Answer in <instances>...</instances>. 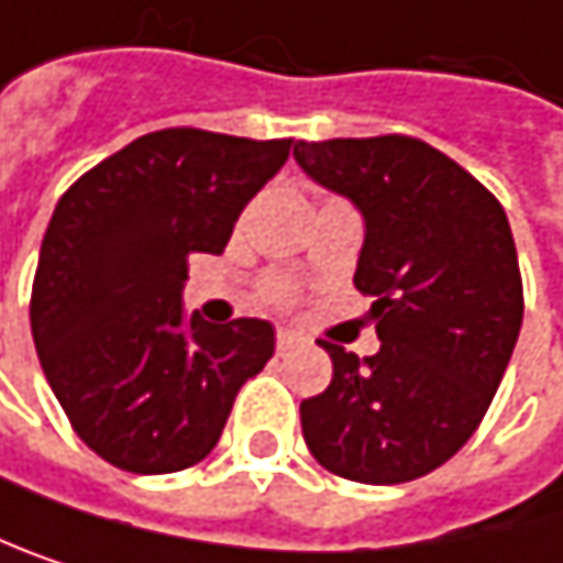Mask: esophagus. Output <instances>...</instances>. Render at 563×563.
Masks as SVG:
<instances>
[{
  "instance_id": "34e87169",
  "label": "esophagus",
  "mask_w": 563,
  "mask_h": 563,
  "mask_svg": "<svg viewBox=\"0 0 563 563\" xmlns=\"http://www.w3.org/2000/svg\"><path fill=\"white\" fill-rule=\"evenodd\" d=\"M301 344V338L298 334H291V331H278L275 334V347H278V354H288L291 347H298Z\"/></svg>"
}]
</instances>
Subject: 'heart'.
I'll use <instances>...</instances> for the list:
<instances>
[{"label":"heart","mask_w":563,"mask_h":563,"mask_svg":"<svg viewBox=\"0 0 563 563\" xmlns=\"http://www.w3.org/2000/svg\"><path fill=\"white\" fill-rule=\"evenodd\" d=\"M268 295H272L275 301H285V295H288V291H285V285H282V282H272V285H268Z\"/></svg>","instance_id":"1"}]
</instances>
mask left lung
I'll list each match as a JSON object with an SVG mask.
<instances>
[{
    "label": "left lung",
    "instance_id": "1",
    "mask_svg": "<svg viewBox=\"0 0 563 563\" xmlns=\"http://www.w3.org/2000/svg\"><path fill=\"white\" fill-rule=\"evenodd\" d=\"M295 159L364 216L354 285L380 338L364 361L318 341L334 377L301 400L305 442L341 478L413 482L468 442L511 361L525 298L508 216L417 137L298 141Z\"/></svg>",
    "mask_w": 563,
    "mask_h": 563
}]
</instances>
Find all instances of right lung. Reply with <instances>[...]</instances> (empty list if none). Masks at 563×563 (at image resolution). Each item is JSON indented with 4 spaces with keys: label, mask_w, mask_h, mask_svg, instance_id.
Segmentation results:
<instances>
[{
    "label": "right lung",
    "mask_w": 563,
    "mask_h": 563,
    "mask_svg": "<svg viewBox=\"0 0 563 563\" xmlns=\"http://www.w3.org/2000/svg\"><path fill=\"white\" fill-rule=\"evenodd\" d=\"M291 146L153 131L58 199L32 285V338L65 417L104 462L137 475L196 465L275 354L268 321L186 318L183 282L192 252L225 249Z\"/></svg>",
    "instance_id": "add662e5"
}]
</instances>
